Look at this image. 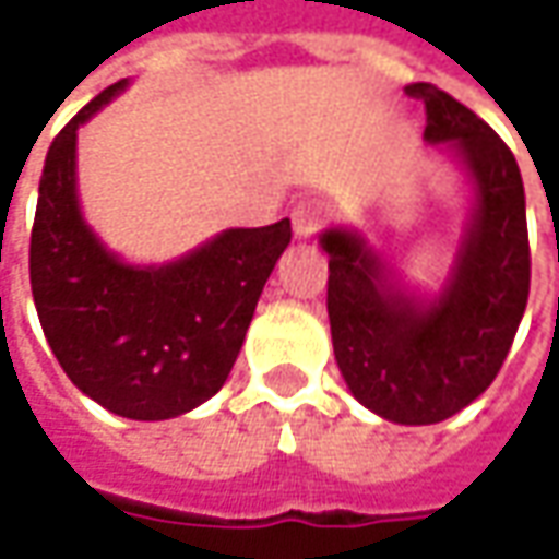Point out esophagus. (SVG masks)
Here are the masks:
<instances>
[{"label": "esophagus", "mask_w": 559, "mask_h": 559, "mask_svg": "<svg viewBox=\"0 0 559 559\" xmlns=\"http://www.w3.org/2000/svg\"><path fill=\"white\" fill-rule=\"evenodd\" d=\"M326 202L323 199H317V195H305V199H298L295 207H292V224H295V233L298 236H311L320 229V224L326 221Z\"/></svg>", "instance_id": "34e87169"}]
</instances>
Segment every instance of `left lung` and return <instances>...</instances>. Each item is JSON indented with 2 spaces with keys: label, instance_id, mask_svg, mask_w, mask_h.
I'll return each mask as SVG.
<instances>
[{
  "label": "left lung",
  "instance_id": "8db88e82",
  "mask_svg": "<svg viewBox=\"0 0 559 559\" xmlns=\"http://www.w3.org/2000/svg\"><path fill=\"white\" fill-rule=\"evenodd\" d=\"M426 105V140L461 158L476 207L451 280L423 305L389 280L373 248L326 229V311L338 370L379 417L429 426L461 414L495 382L528 301L526 192L507 142L432 83L404 86Z\"/></svg>",
  "mask_w": 559,
  "mask_h": 559
}]
</instances>
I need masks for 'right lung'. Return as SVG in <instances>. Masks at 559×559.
Segmentation results:
<instances>
[{
    "label": "right lung",
    "instance_id": "1",
    "mask_svg": "<svg viewBox=\"0 0 559 559\" xmlns=\"http://www.w3.org/2000/svg\"><path fill=\"white\" fill-rule=\"evenodd\" d=\"M123 86L102 90L49 145L31 289L49 348L83 395L118 417L170 419L221 392L292 224L226 229L164 267L123 264L76 204V130Z\"/></svg>",
    "mask_w": 559,
    "mask_h": 559
}]
</instances>
